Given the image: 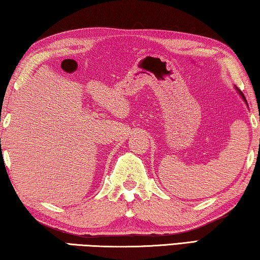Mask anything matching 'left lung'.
Instances as JSON below:
<instances>
[{
    "label": "left lung",
    "instance_id": "left-lung-1",
    "mask_svg": "<svg viewBox=\"0 0 260 260\" xmlns=\"http://www.w3.org/2000/svg\"><path fill=\"white\" fill-rule=\"evenodd\" d=\"M236 88H237V87H236ZM237 91H238V92H239V94H241V95H242V96H243V99H244V102H245V103H246V104H247V102H246V99H245V96H244V94H243V93H242V92H241V91H239V90H238V88H237Z\"/></svg>",
    "mask_w": 260,
    "mask_h": 260
}]
</instances>
